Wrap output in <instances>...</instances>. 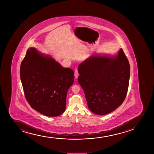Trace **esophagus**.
<instances>
[{
    "label": "esophagus",
    "mask_w": 154,
    "mask_h": 154,
    "mask_svg": "<svg viewBox=\"0 0 154 154\" xmlns=\"http://www.w3.org/2000/svg\"><path fill=\"white\" fill-rule=\"evenodd\" d=\"M78 76H79V72H78V70H76L74 71V76H75V79H77Z\"/></svg>",
    "instance_id": "1"
}]
</instances>
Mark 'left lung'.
Returning a JSON list of instances; mask_svg holds the SVG:
<instances>
[{
  "label": "left lung",
  "instance_id": "8db88e82",
  "mask_svg": "<svg viewBox=\"0 0 154 154\" xmlns=\"http://www.w3.org/2000/svg\"><path fill=\"white\" fill-rule=\"evenodd\" d=\"M78 82L89 109L108 114L122 104L129 85L130 65L122 49L116 57L91 56L79 66Z\"/></svg>",
  "mask_w": 154,
  "mask_h": 154
}]
</instances>
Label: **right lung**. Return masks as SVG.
<instances>
[{"mask_svg":"<svg viewBox=\"0 0 154 154\" xmlns=\"http://www.w3.org/2000/svg\"><path fill=\"white\" fill-rule=\"evenodd\" d=\"M73 75L72 69L64 68L34 48L27 50L20 68L27 102L33 109L48 117L64 112L68 90L74 82Z\"/></svg>","mask_w":154,"mask_h":154,"instance_id":"1","label":"right lung"}]
</instances>
